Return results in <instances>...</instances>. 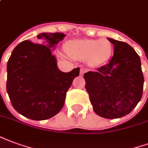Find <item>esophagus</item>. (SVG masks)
<instances>
[{
  "mask_svg": "<svg viewBox=\"0 0 148 148\" xmlns=\"http://www.w3.org/2000/svg\"><path fill=\"white\" fill-rule=\"evenodd\" d=\"M85 69L81 68V71H80V74H81V75H83V74H85Z\"/></svg>",
  "mask_w": 148,
  "mask_h": 148,
  "instance_id": "34e87169",
  "label": "esophagus"
}]
</instances>
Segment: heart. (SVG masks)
Returning <instances> with one entry per match:
<instances>
[{"label": "heart", "mask_w": 148, "mask_h": 148, "mask_svg": "<svg viewBox=\"0 0 148 148\" xmlns=\"http://www.w3.org/2000/svg\"><path fill=\"white\" fill-rule=\"evenodd\" d=\"M65 49L67 54L74 59H88L92 66L104 63L112 53V45L107 39L70 40L66 45Z\"/></svg>", "instance_id": "heart-1"}]
</instances>
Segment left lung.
Listing matches in <instances>:
<instances>
[{
  "instance_id": "left-lung-1",
  "label": "left lung",
  "mask_w": 148,
  "mask_h": 148,
  "mask_svg": "<svg viewBox=\"0 0 148 148\" xmlns=\"http://www.w3.org/2000/svg\"><path fill=\"white\" fill-rule=\"evenodd\" d=\"M114 45L110 62L84 74L93 110L104 119L129 114L141 99L144 75L140 58L125 42L108 38Z\"/></svg>"
}]
</instances>
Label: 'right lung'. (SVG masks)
I'll return each mask as SVG.
<instances>
[{"label":"right lung","mask_w":148,"mask_h":148,"mask_svg":"<svg viewBox=\"0 0 148 148\" xmlns=\"http://www.w3.org/2000/svg\"><path fill=\"white\" fill-rule=\"evenodd\" d=\"M62 33H42L34 43L23 40L14 49L7 64L6 88L16 111L35 121L52 118L63 108L66 94L80 68L60 71L52 55L65 38Z\"/></svg>","instance_id":"add662e5"}]
</instances>
